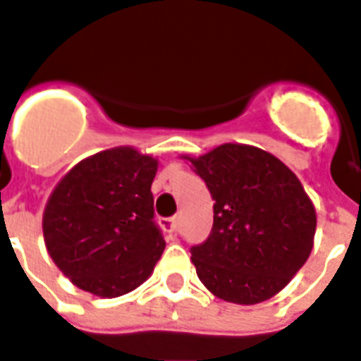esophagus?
Here are the masks:
<instances>
[{"label": "esophagus", "mask_w": 361, "mask_h": 361, "mask_svg": "<svg viewBox=\"0 0 361 361\" xmlns=\"http://www.w3.org/2000/svg\"><path fill=\"white\" fill-rule=\"evenodd\" d=\"M159 225H161L167 233H177L178 227H180V221H178V217H171V219L159 221Z\"/></svg>", "instance_id": "esophagus-1"}]
</instances>
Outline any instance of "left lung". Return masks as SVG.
Masks as SVG:
<instances>
[{
    "label": "left lung",
    "mask_w": 361,
    "mask_h": 361,
    "mask_svg": "<svg viewBox=\"0 0 361 361\" xmlns=\"http://www.w3.org/2000/svg\"><path fill=\"white\" fill-rule=\"evenodd\" d=\"M183 159L215 200L212 235L192 248L200 281L240 306L273 298L314 248L317 215L298 177L269 152L236 142Z\"/></svg>",
    "instance_id": "obj_1"
}]
</instances>
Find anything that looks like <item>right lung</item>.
Returning <instances> with one entry per match:
<instances>
[{
    "label": "right lung",
    "instance_id": "obj_1",
    "mask_svg": "<svg viewBox=\"0 0 361 361\" xmlns=\"http://www.w3.org/2000/svg\"><path fill=\"white\" fill-rule=\"evenodd\" d=\"M157 157L117 146L84 157L49 194L42 231L49 257L71 283L117 298L148 281L165 250L154 223Z\"/></svg>",
    "mask_w": 361,
    "mask_h": 361
}]
</instances>
